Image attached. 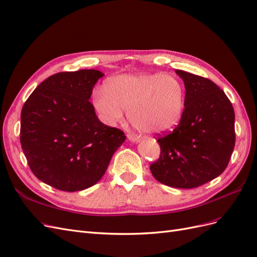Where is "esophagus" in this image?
Instances as JSON below:
<instances>
[{"mask_svg": "<svg viewBox=\"0 0 257 257\" xmlns=\"http://www.w3.org/2000/svg\"><path fill=\"white\" fill-rule=\"evenodd\" d=\"M127 139L132 143H139V137L137 135H133V134H128L127 135Z\"/></svg>", "mask_w": 257, "mask_h": 257, "instance_id": "obj_1", "label": "esophagus"}]
</instances>
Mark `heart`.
Instances as JSON below:
<instances>
[{"label":"heart","instance_id":"b5f03b06","mask_svg":"<svg viewBox=\"0 0 257 257\" xmlns=\"http://www.w3.org/2000/svg\"><path fill=\"white\" fill-rule=\"evenodd\" d=\"M185 92L177 77L163 74L120 75L93 94L99 119L114 125L127 110L130 122L147 134L173 130L184 110Z\"/></svg>","mask_w":257,"mask_h":257}]
</instances>
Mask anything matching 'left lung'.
<instances>
[{
    "label": "left lung",
    "mask_w": 257,
    "mask_h": 257,
    "mask_svg": "<svg viewBox=\"0 0 257 257\" xmlns=\"http://www.w3.org/2000/svg\"><path fill=\"white\" fill-rule=\"evenodd\" d=\"M185 87L180 123L160 136V159L150 165L163 184L193 189L219 177L227 167L235 147V112L217 85L204 77L176 69Z\"/></svg>",
    "instance_id": "8db88e82"
}]
</instances>
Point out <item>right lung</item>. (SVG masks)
I'll return each mask as SVG.
<instances>
[{"label": "right lung", "mask_w": 257, "mask_h": 257, "mask_svg": "<svg viewBox=\"0 0 257 257\" xmlns=\"http://www.w3.org/2000/svg\"><path fill=\"white\" fill-rule=\"evenodd\" d=\"M103 76L96 69L52 75L22 107L23 153L35 177L52 188L76 192L94 185L125 142L122 131L98 120L89 102Z\"/></svg>", "instance_id": "obj_1"}]
</instances>
